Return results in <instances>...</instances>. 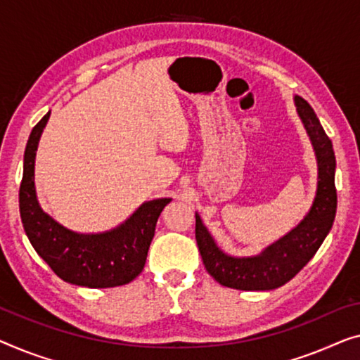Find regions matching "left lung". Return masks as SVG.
<instances>
[{"label":"left lung","instance_id":"1","mask_svg":"<svg viewBox=\"0 0 360 360\" xmlns=\"http://www.w3.org/2000/svg\"><path fill=\"white\" fill-rule=\"evenodd\" d=\"M297 115L315 150L319 166L317 195L310 212L292 231L283 236L259 255L231 257L218 248L195 213V239L207 271L219 284L240 291H270L292 280L323 243L336 214L333 143L315 111L302 96H294Z\"/></svg>","mask_w":360,"mask_h":360}]
</instances>
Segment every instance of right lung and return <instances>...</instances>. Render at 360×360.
I'll use <instances>...</instances> for the list:
<instances>
[{
  "label": "right lung",
  "mask_w": 360,
  "mask_h": 360,
  "mask_svg": "<svg viewBox=\"0 0 360 360\" xmlns=\"http://www.w3.org/2000/svg\"><path fill=\"white\" fill-rule=\"evenodd\" d=\"M50 111L32 129L24 153L19 210L27 238L63 281L85 288H115L141 275L155 236L160 213L171 198L142 203L124 223L98 234H80L64 228L41 210L35 194V152Z\"/></svg>",
  "instance_id": "1"
}]
</instances>
